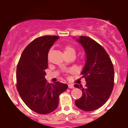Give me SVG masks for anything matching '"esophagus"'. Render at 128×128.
Listing matches in <instances>:
<instances>
[{
	"label": "esophagus",
	"mask_w": 128,
	"mask_h": 128,
	"mask_svg": "<svg viewBox=\"0 0 128 128\" xmlns=\"http://www.w3.org/2000/svg\"><path fill=\"white\" fill-rule=\"evenodd\" d=\"M68 87L69 88H74V86L73 84H68Z\"/></svg>",
	"instance_id": "esophagus-1"
}]
</instances>
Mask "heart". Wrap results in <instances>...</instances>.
<instances>
[{
	"instance_id": "1",
	"label": "heart",
	"mask_w": 128,
	"mask_h": 128,
	"mask_svg": "<svg viewBox=\"0 0 128 128\" xmlns=\"http://www.w3.org/2000/svg\"><path fill=\"white\" fill-rule=\"evenodd\" d=\"M63 49H64V54H65L66 55H70V54H74V55H75V50H74V48H73L72 46L68 45V44L65 45L64 47H63ZM52 52V49H50L49 50V52H48V60H49L50 55V54Z\"/></svg>"
}]
</instances>
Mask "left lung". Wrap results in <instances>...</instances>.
Listing matches in <instances>:
<instances>
[{"label": "left lung", "mask_w": 128, "mask_h": 128, "mask_svg": "<svg viewBox=\"0 0 128 128\" xmlns=\"http://www.w3.org/2000/svg\"><path fill=\"white\" fill-rule=\"evenodd\" d=\"M76 40L86 52V62L81 74L86 82L85 88L78 84L74 86L82 92L75 105L83 111H94L106 102L112 92L114 67L106 50L96 41L86 36H80Z\"/></svg>", "instance_id": "left-lung-1"}]
</instances>
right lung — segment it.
Segmentation results:
<instances>
[{
    "instance_id": "1",
    "label": "right lung",
    "mask_w": 128,
    "mask_h": 128,
    "mask_svg": "<svg viewBox=\"0 0 128 128\" xmlns=\"http://www.w3.org/2000/svg\"><path fill=\"white\" fill-rule=\"evenodd\" d=\"M58 36L37 38L26 46L17 67V88L24 104L40 114L53 112L58 106L59 96L67 89L66 84L47 82L46 69L48 68V55Z\"/></svg>"
}]
</instances>
